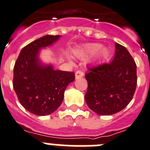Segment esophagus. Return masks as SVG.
Returning <instances> with one entry per match:
<instances>
[{
	"instance_id": "34e87169",
	"label": "esophagus",
	"mask_w": 150,
	"mask_h": 150,
	"mask_svg": "<svg viewBox=\"0 0 150 150\" xmlns=\"http://www.w3.org/2000/svg\"><path fill=\"white\" fill-rule=\"evenodd\" d=\"M84 76V72H83L81 70H78L75 72V78L76 79H80V78L83 77Z\"/></svg>"
}]
</instances>
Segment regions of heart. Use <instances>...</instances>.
<instances>
[{
  "label": "heart",
  "instance_id": "1",
  "mask_svg": "<svg viewBox=\"0 0 150 150\" xmlns=\"http://www.w3.org/2000/svg\"><path fill=\"white\" fill-rule=\"evenodd\" d=\"M100 49V46L99 44H90V45L85 47V50L77 52V56L79 57L84 58L87 56H90V55L96 53L97 52L99 51Z\"/></svg>",
  "mask_w": 150,
  "mask_h": 150
}]
</instances>
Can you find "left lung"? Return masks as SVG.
Masks as SVG:
<instances>
[{
	"label": "left lung",
	"instance_id": "8db88e82",
	"mask_svg": "<svg viewBox=\"0 0 150 150\" xmlns=\"http://www.w3.org/2000/svg\"><path fill=\"white\" fill-rule=\"evenodd\" d=\"M115 49L111 62L89 68L85 75V100L99 115H111L123 110L131 101L137 88L136 62L126 47L116 42Z\"/></svg>",
	"mask_w": 150,
	"mask_h": 150
}]
</instances>
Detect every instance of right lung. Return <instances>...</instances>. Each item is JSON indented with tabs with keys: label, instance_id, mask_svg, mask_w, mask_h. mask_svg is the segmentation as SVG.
I'll use <instances>...</instances> for the list:
<instances>
[{
	"label": "right lung",
	"instance_id": "1",
	"mask_svg": "<svg viewBox=\"0 0 150 150\" xmlns=\"http://www.w3.org/2000/svg\"><path fill=\"white\" fill-rule=\"evenodd\" d=\"M59 36L46 35L26 45L13 67V86L19 101L35 115H49L57 110L66 87L75 79L73 71L54 70L52 65L40 63V49L55 42Z\"/></svg>",
	"mask_w": 150,
	"mask_h": 150
}]
</instances>
